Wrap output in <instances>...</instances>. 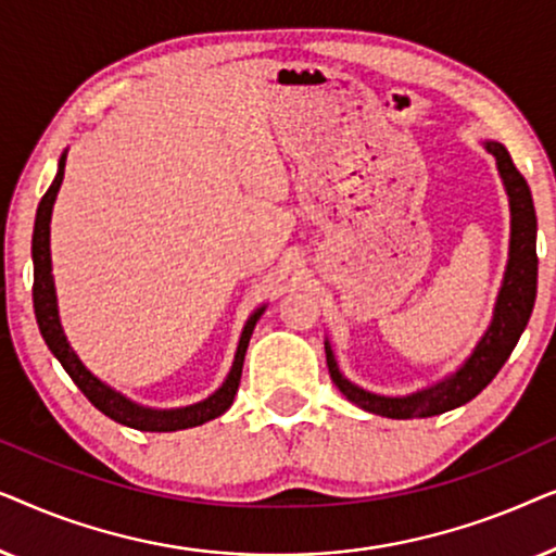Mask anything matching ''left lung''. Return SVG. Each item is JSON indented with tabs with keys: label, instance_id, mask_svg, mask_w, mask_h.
<instances>
[{
	"label": "left lung",
	"instance_id": "1",
	"mask_svg": "<svg viewBox=\"0 0 556 556\" xmlns=\"http://www.w3.org/2000/svg\"><path fill=\"white\" fill-rule=\"evenodd\" d=\"M485 149L496 156L501 179H504L508 192V204H511V250H508L504 286H501L489 331L478 341L470 359L453 377L422 392L407 394V397H382V394H371L352 384L349 379L341 377L337 362H333L331 346L326 344V364H329L333 384L339 387V392L349 402L367 409V413L392 417V420H413V417L443 415L447 409L466 405V402L473 400L478 392H483L491 384V379L498 375L508 356H511L516 341L527 329L536 301L539 270L534 200H531L527 179L516 169L504 143L485 141Z\"/></svg>",
	"mask_w": 556,
	"mask_h": 556
}]
</instances>
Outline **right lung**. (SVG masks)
<instances>
[{"label": "right lung", "instance_id": "right-lung-1", "mask_svg": "<svg viewBox=\"0 0 556 556\" xmlns=\"http://www.w3.org/2000/svg\"><path fill=\"white\" fill-rule=\"evenodd\" d=\"M65 177V156L60 159L58 177L52 181L48 192H45L40 207H37L35 217V232H33V263H35V283H33V303H35V316L37 326H40V333L45 344L50 346V352L58 356V362L63 364V369L71 375V379L78 384V390L90 400V405L101 409L103 415H109L111 420H116L126 428L143 430V432H174V430H187L197 428V425L215 420L225 413L227 407L232 405L235 394H238L240 377H242V362H245V352L250 344V337H253V329L261 318L263 308H257L253 316L248 318L245 331H242L238 354H235V364L227 375L225 384L207 397L204 402H197V405L179 407V409H151L141 407L136 402L126 400L124 394L111 390L109 384H103L101 379L90 375V371L83 367L78 354L73 352L71 344H67L63 326H60L58 318V299H55V283H52V265H50V215L52 204H55L58 189L63 185Z\"/></svg>", "mask_w": 556, "mask_h": 556}]
</instances>
